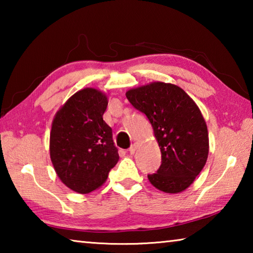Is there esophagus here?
<instances>
[{
	"instance_id": "34e87169",
	"label": "esophagus",
	"mask_w": 253,
	"mask_h": 253,
	"mask_svg": "<svg viewBox=\"0 0 253 253\" xmlns=\"http://www.w3.org/2000/svg\"><path fill=\"white\" fill-rule=\"evenodd\" d=\"M137 146H138V145H137V143H134V144H132L131 146L129 147V149H128V151H129L130 154H134L135 151L137 149Z\"/></svg>"
}]
</instances>
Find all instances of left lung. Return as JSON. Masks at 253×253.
<instances>
[{
	"mask_svg": "<svg viewBox=\"0 0 253 253\" xmlns=\"http://www.w3.org/2000/svg\"><path fill=\"white\" fill-rule=\"evenodd\" d=\"M126 97L146 115L161 147L162 164L147 175L149 182L165 193L186 190L209 154L208 127L199 107L182 88L165 83L130 89Z\"/></svg>",
	"mask_w": 253,
	"mask_h": 253,
	"instance_id": "1",
	"label": "left lung"
}]
</instances>
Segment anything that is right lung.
Instances as JSON below:
<instances>
[{
	"instance_id": "add662e5",
	"label": "right lung",
	"mask_w": 253,
	"mask_h": 253,
	"mask_svg": "<svg viewBox=\"0 0 253 253\" xmlns=\"http://www.w3.org/2000/svg\"><path fill=\"white\" fill-rule=\"evenodd\" d=\"M107 105L101 91L83 89L55 114L51 127L50 157L55 173L81 194L100 187L119 160L113 130L102 118Z\"/></svg>"
}]
</instances>
